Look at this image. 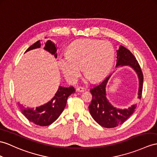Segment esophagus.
Returning <instances> with one entry per match:
<instances>
[{"mask_svg":"<svg viewBox=\"0 0 157 157\" xmlns=\"http://www.w3.org/2000/svg\"><path fill=\"white\" fill-rule=\"evenodd\" d=\"M76 90H77L78 92H83L84 90H85V89H84L83 87L82 86H78L77 88H76Z\"/></svg>","mask_w":157,"mask_h":157,"instance_id":"esophagus-1","label":"esophagus"}]
</instances>
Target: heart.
I'll list each match as a JSON object with an SVG mask.
<instances>
[{"mask_svg": "<svg viewBox=\"0 0 157 157\" xmlns=\"http://www.w3.org/2000/svg\"><path fill=\"white\" fill-rule=\"evenodd\" d=\"M115 57L113 44L107 41L81 39L74 41L67 54L58 58L59 66L71 82H75L81 75V67L87 80L98 81L108 75Z\"/></svg>", "mask_w": 157, "mask_h": 157, "instance_id": "b5f03b06", "label": "heart"}]
</instances>
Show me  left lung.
Instances as JSON below:
<instances>
[{
	"instance_id": "1",
	"label": "left lung",
	"mask_w": 157,
	"mask_h": 157,
	"mask_svg": "<svg viewBox=\"0 0 157 157\" xmlns=\"http://www.w3.org/2000/svg\"><path fill=\"white\" fill-rule=\"evenodd\" d=\"M117 64L118 66H129L132 68L138 75L139 87L138 98L140 99L143 91V75L140 67L131 52L123 46H120L117 51ZM112 74L106 77L102 82L90 89L93 95L92 101L89 106V111L93 119L98 124L105 128H114L123 124L133 114L136 105L125 109L114 107L106 97V86Z\"/></svg>"
}]
</instances>
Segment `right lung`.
Listing matches in <instances>:
<instances>
[{"label": "right lung", "mask_w": 157, "mask_h": 157, "mask_svg": "<svg viewBox=\"0 0 157 157\" xmlns=\"http://www.w3.org/2000/svg\"><path fill=\"white\" fill-rule=\"evenodd\" d=\"M41 45L40 40H38L30 46L25 52L30 50L40 48ZM44 48L52 55H54L55 58H56V48L51 40H47L46 42ZM75 92V89L73 86L64 87L60 86L55 97L47 104L36 107L34 109L26 108L19 103L18 106L22 113L30 122L34 124L44 127V126L51 124L59 117L65 108L68 97Z\"/></svg>", "instance_id": "obj_1"}]
</instances>
